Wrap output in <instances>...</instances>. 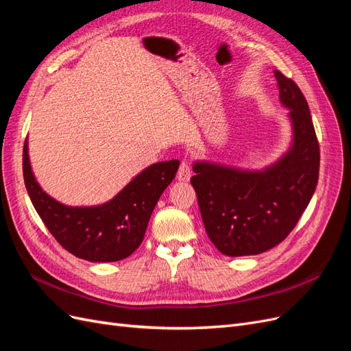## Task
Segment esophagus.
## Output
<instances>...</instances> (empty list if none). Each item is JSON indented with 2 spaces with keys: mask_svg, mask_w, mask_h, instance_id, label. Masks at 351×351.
<instances>
[{
  "mask_svg": "<svg viewBox=\"0 0 351 351\" xmlns=\"http://www.w3.org/2000/svg\"><path fill=\"white\" fill-rule=\"evenodd\" d=\"M190 177H192V168H190V164L187 161H183L180 164V168L177 171V178L180 182H189Z\"/></svg>",
  "mask_w": 351,
  "mask_h": 351,
  "instance_id": "obj_1",
  "label": "esophagus"
}]
</instances>
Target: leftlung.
Returning a JSON list of instances; mask_svg holds the SVG:
<instances>
[{
  "label": "left lung",
  "instance_id": "1",
  "mask_svg": "<svg viewBox=\"0 0 351 351\" xmlns=\"http://www.w3.org/2000/svg\"><path fill=\"white\" fill-rule=\"evenodd\" d=\"M274 74L282 107L290 110V149L263 169L193 164L190 182L206 234L227 256L259 254L280 244L309 205L319 177V143L309 105L291 79L278 70Z\"/></svg>",
  "mask_w": 351,
  "mask_h": 351
}]
</instances>
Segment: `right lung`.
Here are the masks:
<instances>
[{
  "instance_id": "right-lung-1",
  "label": "right lung",
  "mask_w": 351,
  "mask_h": 351,
  "mask_svg": "<svg viewBox=\"0 0 351 351\" xmlns=\"http://www.w3.org/2000/svg\"><path fill=\"white\" fill-rule=\"evenodd\" d=\"M178 165L177 159L152 164L102 205L67 206L42 190L30 167L27 139L23 146L25 184L38 215L62 247L89 262L121 261L141 246L147 222Z\"/></svg>"
}]
</instances>
